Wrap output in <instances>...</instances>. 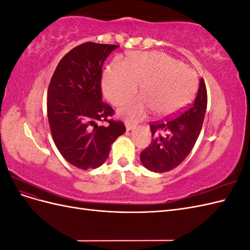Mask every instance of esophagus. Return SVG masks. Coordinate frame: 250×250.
I'll return each mask as SVG.
<instances>
[{
  "mask_svg": "<svg viewBox=\"0 0 250 250\" xmlns=\"http://www.w3.org/2000/svg\"><path fill=\"white\" fill-rule=\"evenodd\" d=\"M125 126H126L127 130H131V129H134V128L137 127V123L131 122V121H129V120H126L125 121Z\"/></svg>",
  "mask_w": 250,
  "mask_h": 250,
  "instance_id": "esophagus-1",
  "label": "esophagus"
}]
</instances>
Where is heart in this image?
Listing matches in <instances>:
<instances>
[{
    "mask_svg": "<svg viewBox=\"0 0 250 250\" xmlns=\"http://www.w3.org/2000/svg\"><path fill=\"white\" fill-rule=\"evenodd\" d=\"M140 83L143 98L125 103L121 115L140 118L151 109L156 117H172L192 101L198 81L193 70L167 54L135 52L125 62L113 60L102 86L107 99L120 105L138 93Z\"/></svg>",
    "mask_w": 250,
    "mask_h": 250,
    "instance_id": "b5f03b06",
    "label": "heart"
}]
</instances>
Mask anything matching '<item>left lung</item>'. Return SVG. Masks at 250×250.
Wrapping results in <instances>:
<instances>
[{
    "label": "left lung",
    "instance_id": "8db88e82",
    "mask_svg": "<svg viewBox=\"0 0 250 250\" xmlns=\"http://www.w3.org/2000/svg\"><path fill=\"white\" fill-rule=\"evenodd\" d=\"M207 105V86L201 78L194 102L177 117L150 122L152 140L141 152L142 164L150 171L164 173L183 163L199 137Z\"/></svg>",
    "mask_w": 250,
    "mask_h": 250
}]
</instances>
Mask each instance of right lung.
I'll list each match as a JSON object with an SVG mask.
<instances>
[{"label": "right lung", "instance_id": "1", "mask_svg": "<svg viewBox=\"0 0 250 250\" xmlns=\"http://www.w3.org/2000/svg\"><path fill=\"white\" fill-rule=\"evenodd\" d=\"M117 44L84 42L62 58L48 88V119L53 141L65 160L81 170L106 161L111 144L126 131L115 110L102 101V66ZM106 120L108 126H98Z\"/></svg>", "mask_w": 250, "mask_h": 250}]
</instances>
